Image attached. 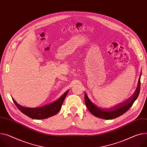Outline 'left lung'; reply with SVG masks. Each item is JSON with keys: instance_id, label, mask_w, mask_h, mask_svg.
Listing matches in <instances>:
<instances>
[{"instance_id": "8db88e82", "label": "left lung", "mask_w": 147, "mask_h": 147, "mask_svg": "<svg viewBox=\"0 0 147 147\" xmlns=\"http://www.w3.org/2000/svg\"><path fill=\"white\" fill-rule=\"evenodd\" d=\"M141 73L139 78L137 88L134 94L124 102L110 108L104 109L96 107L89 99L88 96L85 93V102L87 108L94 116L104 119H114L122 115L132 107L135 100L137 99L139 95L141 87Z\"/></svg>"}]
</instances>
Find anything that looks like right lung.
<instances>
[{"label": "right lung", "instance_id": "obj_1", "mask_svg": "<svg viewBox=\"0 0 147 147\" xmlns=\"http://www.w3.org/2000/svg\"><path fill=\"white\" fill-rule=\"evenodd\" d=\"M69 91H66L59 99L52 103L39 108H26L20 106L13 99L18 109L28 117L36 119H46L56 115L61 108L62 105Z\"/></svg>", "mask_w": 147, "mask_h": 147}]
</instances>
